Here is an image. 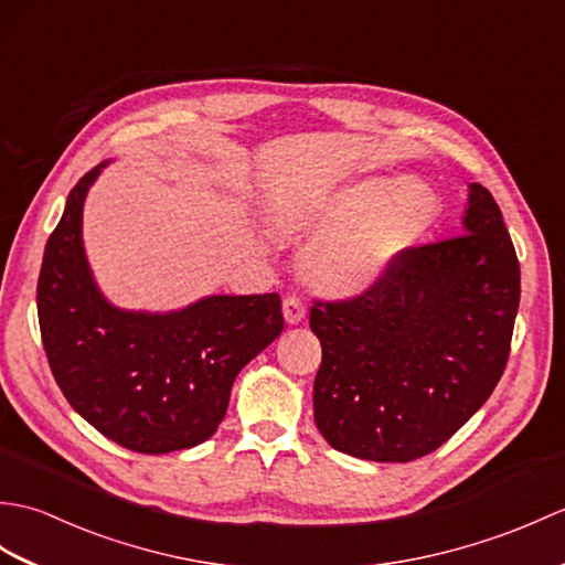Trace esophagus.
<instances>
[{
  "instance_id": "obj_1",
  "label": "esophagus",
  "mask_w": 565,
  "mask_h": 565,
  "mask_svg": "<svg viewBox=\"0 0 565 565\" xmlns=\"http://www.w3.org/2000/svg\"><path fill=\"white\" fill-rule=\"evenodd\" d=\"M306 318V306L298 301L296 296H289L284 301V320L289 322V326H298Z\"/></svg>"
}]
</instances>
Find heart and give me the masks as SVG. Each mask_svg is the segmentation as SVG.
Returning <instances> with one entry per match:
<instances>
[{"label": "heart", "instance_id": "b5f03b06", "mask_svg": "<svg viewBox=\"0 0 565 565\" xmlns=\"http://www.w3.org/2000/svg\"><path fill=\"white\" fill-rule=\"evenodd\" d=\"M431 209L435 196L423 182L366 179L320 206L306 211L286 206L276 218L286 227L326 231L306 255V279L322 294L354 296L374 286L388 264L417 243Z\"/></svg>", "mask_w": 565, "mask_h": 565}]
</instances>
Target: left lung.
<instances>
[{
	"mask_svg": "<svg viewBox=\"0 0 565 565\" xmlns=\"http://www.w3.org/2000/svg\"><path fill=\"white\" fill-rule=\"evenodd\" d=\"M520 262L493 194L468 184L463 235L407 247L350 301H316L313 415L330 447L415 461L476 415L505 371Z\"/></svg>",
	"mask_w": 565,
	"mask_h": 565,
	"instance_id": "1",
	"label": "left lung"
}]
</instances>
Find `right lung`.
Masks as SVG:
<instances>
[{"label":"right lung","mask_w":565,"mask_h":565,"mask_svg":"<svg viewBox=\"0 0 565 565\" xmlns=\"http://www.w3.org/2000/svg\"><path fill=\"white\" fill-rule=\"evenodd\" d=\"M102 167L70 191L45 245L35 301L47 364L104 437L140 454L191 449L218 429L239 369L281 334V298L206 296L172 313L106 301L82 245L84 199Z\"/></svg>","instance_id":"right-lung-1"}]
</instances>
